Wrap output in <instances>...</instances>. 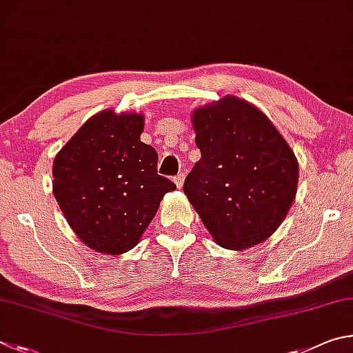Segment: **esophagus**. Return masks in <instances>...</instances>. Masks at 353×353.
Listing matches in <instances>:
<instances>
[{"instance_id": "esophagus-1", "label": "esophagus", "mask_w": 353, "mask_h": 353, "mask_svg": "<svg viewBox=\"0 0 353 353\" xmlns=\"http://www.w3.org/2000/svg\"><path fill=\"white\" fill-rule=\"evenodd\" d=\"M173 183L176 184L178 189H181L183 184H184V175H183V173H178V175L173 178Z\"/></svg>"}]
</instances>
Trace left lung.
Here are the masks:
<instances>
[{
  "label": "left lung",
  "mask_w": 353,
  "mask_h": 353,
  "mask_svg": "<svg viewBox=\"0 0 353 353\" xmlns=\"http://www.w3.org/2000/svg\"><path fill=\"white\" fill-rule=\"evenodd\" d=\"M201 159L183 190L226 250H248L273 234L292 208L299 165L261 110L225 96L192 114Z\"/></svg>",
  "instance_id": "obj_1"
}]
</instances>
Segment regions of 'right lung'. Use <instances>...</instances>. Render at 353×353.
Listing matches in <instances>:
<instances>
[{
    "mask_svg": "<svg viewBox=\"0 0 353 353\" xmlns=\"http://www.w3.org/2000/svg\"><path fill=\"white\" fill-rule=\"evenodd\" d=\"M144 114L105 110L61 147L52 192L76 236L117 256L138 245L164 194L176 186L158 175V153L141 141Z\"/></svg>",
    "mask_w": 353,
    "mask_h": 353,
    "instance_id": "right-lung-1",
    "label": "right lung"
}]
</instances>
